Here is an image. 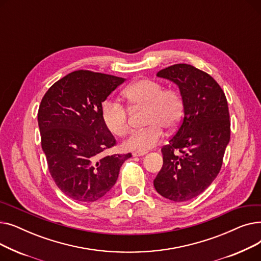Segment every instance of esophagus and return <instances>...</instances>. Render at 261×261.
Segmentation results:
<instances>
[{
    "label": "esophagus",
    "instance_id": "obj_1",
    "mask_svg": "<svg viewBox=\"0 0 261 261\" xmlns=\"http://www.w3.org/2000/svg\"><path fill=\"white\" fill-rule=\"evenodd\" d=\"M146 153H147L146 151H134L133 156H142V155H145Z\"/></svg>",
    "mask_w": 261,
    "mask_h": 261
}]
</instances>
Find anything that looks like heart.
<instances>
[{
  "mask_svg": "<svg viewBox=\"0 0 261 261\" xmlns=\"http://www.w3.org/2000/svg\"><path fill=\"white\" fill-rule=\"evenodd\" d=\"M131 109H146L144 130L133 133L123 143L130 151H147L155 147L163 138V128L171 130L177 126L183 115V98L174 89H164L161 82L144 78L133 82L122 93ZM102 119L107 128L116 136L127 135L131 128L128 111L120 103L107 101L102 107Z\"/></svg>",
  "mask_w": 261,
  "mask_h": 261,
  "instance_id": "heart-1",
  "label": "heart"
}]
</instances>
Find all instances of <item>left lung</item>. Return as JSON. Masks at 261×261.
I'll return each instance as SVG.
<instances>
[{"mask_svg":"<svg viewBox=\"0 0 261 261\" xmlns=\"http://www.w3.org/2000/svg\"><path fill=\"white\" fill-rule=\"evenodd\" d=\"M156 76L179 87L184 116L162 148L163 167L153 185L164 198L185 202L202 194L221 169L230 136L227 100L211 75L190 64L171 65Z\"/></svg>","mask_w":261,"mask_h":261,"instance_id":"1","label":"left lung"}]
</instances>
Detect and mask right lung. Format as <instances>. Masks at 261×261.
<instances>
[{
	"label": "right lung",
	"instance_id": "add662e5",
	"mask_svg": "<svg viewBox=\"0 0 261 261\" xmlns=\"http://www.w3.org/2000/svg\"><path fill=\"white\" fill-rule=\"evenodd\" d=\"M125 78L75 71L58 80L41 100L38 125L53 180L78 202H95L111 189L131 153L98 160L116 141L102 119V102Z\"/></svg>",
	"mask_w": 261,
	"mask_h": 261
}]
</instances>
